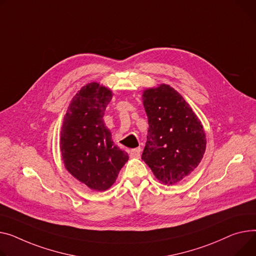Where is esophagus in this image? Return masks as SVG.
I'll return each mask as SVG.
<instances>
[{
	"mask_svg": "<svg viewBox=\"0 0 256 256\" xmlns=\"http://www.w3.org/2000/svg\"><path fill=\"white\" fill-rule=\"evenodd\" d=\"M140 153H141V148L140 147L134 148V149L130 150V156L132 158H139L140 156Z\"/></svg>",
	"mask_w": 256,
	"mask_h": 256,
	"instance_id": "34e87169",
	"label": "esophagus"
}]
</instances>
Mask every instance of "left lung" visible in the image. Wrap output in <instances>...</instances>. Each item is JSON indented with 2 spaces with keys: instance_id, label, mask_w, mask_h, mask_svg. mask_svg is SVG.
I'll return each instance as SVG.
<instances>
[{
  "instance_id": "obj_1",
  "label": "left lung",
  "mask_w": 256,
  "mask_h": 256,
  "mask_svg": "<svg viewBox=\"0 0 256 256\" xmlns=\"http://www.w3.org/2000/svg\"><path fill=\"white\" fill-rule=\"evenodd\" d=\"M143 104L149 128L142 160L160 182L173 185L200 162L205 132L190 106L170 85L146 90Z\"/></svg>"
}]
</instances>
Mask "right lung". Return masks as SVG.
I'll return each instance as SVG.
<instances>
[{
  "label": "right lung",
  "mask_w": 256,
  "mask_h": 256,
  "mask_svg": "<svg viewBox=\"0 0 256 256\" xmlns=\"http://www.w3.org/2000/svg\"><path fill=\"white\" fill-rule=\"evenodd\" d=\"M112 92L98 83L83 86L71 100L60 130V151L66 168L90 188L103 192L116 181L128 160L104 124Z\"/></svg>",
  "instance_id": "1"
}]
</instances>
